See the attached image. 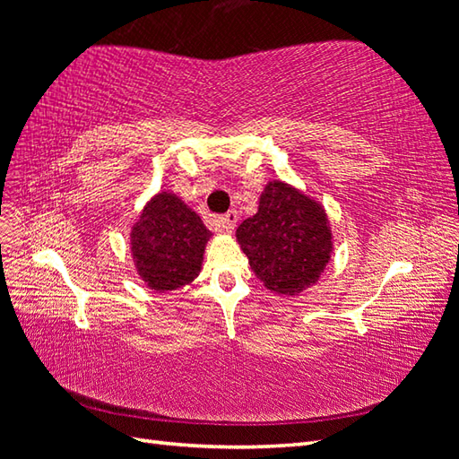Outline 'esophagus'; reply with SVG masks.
Instances as JSON below:
<instances>
[{"label": "esophagus", "instance_id": "obj_1", "mask_svg": "<svg viewBox=\"0 0 459 459\" xmlns=\"http://www.w3.org/2000/svg\"><path fill=\"white\" fill-rule=\"evenodd\" d=\"M238 220H239V214H238V211H230V212H226L224 216H218L216 218V224L224 230L226 233H231L233 230H235V224H238Z\"/></svg>", "mask_w": 459, "mask_h": 459}]
</instances>
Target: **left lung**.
<instances>
[{
  "mask_svg": "<svg viewBox=\"0 0 459 459\" xmlns=\"http://www.w3.org/2000/svg\"><path fill=\"white\" fill-rule=\"evenodd\" d=\"M235 235L255 275L277 295L295 297L314 285L333 253L325 208L281 179L266 184L258 212Z\"/></svg>",
  "mask_w": 459,
  "mask_h": 459,
  "instance_id": "obj_1",
  "label": "left lung"
}]
</instances>
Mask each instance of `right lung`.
Segmentation results:
<instances>
[{"instance_id": "obj_1", "label": "right lung", "mask_w": 459, "mask_h": 459, "mask_svg": "<svg viewBox=\"0 0 459 459\" xmlns=\"http://www.w3.org/2000/svg\"><path fill=\"white\" fill-rule=\"evenodd\" d=\"M211 231L176 193L152 197L130 231V251L145 285L157 293L189 285L201 272Z\"/></svg>"}]
</instances>
